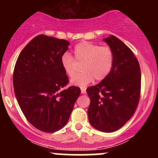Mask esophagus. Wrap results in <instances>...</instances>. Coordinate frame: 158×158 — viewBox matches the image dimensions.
<instances>
[{
    "mask_svg": "<svg viewBox=\"0 0 158 158\" xmlns=\"http://www.w3.org/2000/svg\"><path fill=\"white\" fill-rule=\"evenodd\" d=\"M85 92H86V91H85V89H81V93L84 94L85 93Z\"/></svg>",
    "mask_w": 158,
    "mask_h": 158,
    "instance_id": "obj_1",
    "label": "esophagus"
}]
</instances>
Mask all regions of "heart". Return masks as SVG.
I'll use <instances>...</instances> for the list:
<instances>
[{"label": "heart", "instance_id": "obj_1", "mask_svg": "<svg viewBox=\"0 0 158 158\" xmlns=\"http://www.w3.org/2000/svg\"><path fill=\"white\" fill-rule=\"evenodd\" d=\"M74 58L79 63H82V73L71 79V84L79 87H85L94 80L102 81L107 77L112 68L114 56L108 47L98 44L81 42L74 47ZM61 65L65 73L73 77L76 73V63L68 52L61 56Z\"/></svg>", "mask_w": 158, "mask_h": 158}]
</instances>
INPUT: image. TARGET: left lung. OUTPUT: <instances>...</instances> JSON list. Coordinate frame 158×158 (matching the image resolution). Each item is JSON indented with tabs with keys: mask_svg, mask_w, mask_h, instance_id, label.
I'll use <instances>...</instances> for the list:
<instances>
[{
	"mask_svg": "<svg viewBox=\"0 0 158 158\" xmlns=\"http://www.w3.org/2000/svg\"><path fill=\"white\" fill-rule=\"evenodd\" d=\"M114 56L112 68L106 79L86 89L90 106L89 123L102 132L118 130L132 117L141 94V70L133 52L111 35L104 39Z\"/></svg>",
	"mask_w": 158,
	"mask_h": 158,
	"instance_id": "1",
	"label": "left lung"
}]
</instances>
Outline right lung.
I'll use <instances>...</instances> for the list:
<instances>
[{
  "label": "right lung",
  "instance_id": "1",
  "mask_svg": "<svg viewBox=\"0 0 158 158\" xmlns=\"http://www.w3.org/2000/svg\"><path fill=\"white\" fill-rule=\"evenodd\" d=\"M69 43L38 35L23 49L13 75L14 93L28 122L44 132L52 133L67 124L79 87L63 89L68 83L61 56Z\"/></svg>",
  "mask_w": 158,
  "mask_h": 158
}]
</instances>
